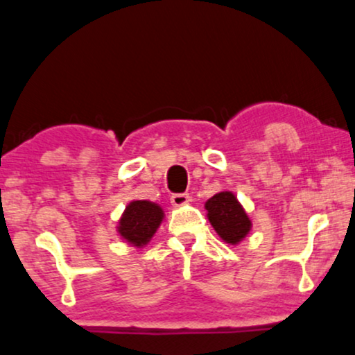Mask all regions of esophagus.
<instances>
[{
	"instance_id": "34e87169",
	"label": "esophagus",
	"mask_w": 355,
	"mask_h": 355,
	"mask_svg": "<svg viewBox=\"0 0 355 355\" xmlns=\"http://www.w3.org/2000/svg\"><path fill=\"white\" fill-rule=\"evenodd\" d=\"M171 202L173 207H183L189 202V196L188 194H173V196L171 198Z\"/></svg>"
}]
</instances>
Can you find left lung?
I'll return each mask as SVG.
<instances>
[{"mask_svg":"<svg viewBox=\"0 0 355 355\" xmlns=\"http://www.w3.org/2000/svg\"><path fill=\"white\" fill-rule=\"evenodd\" d=\"M204 207H206L207 218L216 233L232 246L241 243L251 232V218L232 191L214 194L211 199H207Z\"/></svg>","mask_w":355,"mask_h":355,"instance_id":"8db88e82","label":"left lung"}]
</instances>
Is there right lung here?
<instances>
[{
	"label": "right lung",
	"mask_w": 355,
	"mask_h": 355,
	"mask_svg": "<svg viewBox=\"0 0 355 355\" xmlns=\"http://www.w3.org/2000/svg\"><path fill=\"white\" fill-rule=\"evenodd\" d=\"M164 220V209L156 202L132 201L119 218L117 233L123 241L135 248H143L151 241Z\"/></svg>",
	"instance_id": "add662e5"
}]
</instances>
